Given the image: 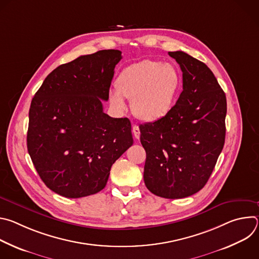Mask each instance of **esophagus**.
<instances>
[{
  "mask_svg": "<svg viewBox=\"0 0 259 259\" xmlns=\"http://www.w3.org/2000/svg\"><path fill=\"white\" fill-rule=\"evenodd\" d=\"M132 132H133V134H134V137H135L136 139H139V137H140V130H139V127H138L137 125H134V126L132 127Z\"/></svg>",
  "mask_w": 259,
  "mask_h": 259,
  "instance_id": "34e87169",
  "label": "esophagus"
}]
</instances>
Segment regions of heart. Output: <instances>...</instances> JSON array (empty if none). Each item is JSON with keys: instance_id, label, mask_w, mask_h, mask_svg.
I'll return each instance as SVG.
<instances>
[{"instance_id": "heart-1", "label": "heart", "mask_w": 259, "mask_h": 259, "mask_svg": "<svg viewBox=\"0 0 259 259\" xmlns=\"http://www.w3.org/2000/svg\"><path fill=\"white\" fill-rule=\"evenodd\" d=\"M181 75L172 63L144 59L125 67L116 80L110 101L124 109V97L131 98V110L140 120L154 122L169 114L181 88Z\"/></svg>"}]
</instances>
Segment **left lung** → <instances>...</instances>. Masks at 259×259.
Masks as SVG:
<instances>
[{
  "mask_svg": "<svg viewBox=\"0 0 259 259\" xmlns=\"http://www.w3.org/2000/svg\"><path fill=\"white\" fill-rule=\"evenodd\" d=\"M182 71V92L167 116L139 126L146 152L143 180L166 199L204 188L226 139L227 98L211 69L182 51L168 53Z\"/></svg>",
  "mask_w": 259,
  "mask_h": 259,
  "instance_id": "left-lung-1",
  "label": "left lung"
}]
</instances>
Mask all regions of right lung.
<instances>
[{
	"label": "right lung",
	"mask_w": 259,
	"mask_h": 259,
	"mask_svg": "<svg viewBox=\"0 0 259 259\" xmlns=\"http://www.w3.org/2000/svg\"><path fill=\"white\" fill-rule=\"evenodd\" d=\"M119 50L82 55L51 71L28 114L27 151L43 182L65 198L104 189L113 164L133 144L127 118L103 113Z\"/></svg>",
	"instance_id": "right-lung-1"
}]
</instances>
